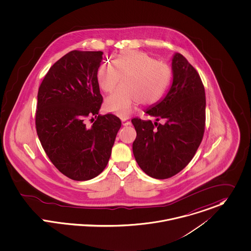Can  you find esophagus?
Masks as SVG:
<instances>
[{
  "label": "esophagus",
  "instance_id": "esophagus-1",
  "mask_svg": "<svg viewBox=\"0 0 251 251\" xmlns=\"http://www.w3.org/2000/svg\"><path fill=\"white\" fill-rule=\"evenodd\" d=\"M121 121H122V125H123V126L131 125V122H130L129 120H127L126 118H121Z\"/></svg>",
  "mask_w": 251,
  "mask_h": 251
}]
</instances>
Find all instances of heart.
<instances>
[{
	"mask_svg": "<svg viewBox=\"0 0 251 251\" xmlns=\"http://www.w3.org/2000/svg\"><path fill=\"white\" fill-rule=\"evenodd\" d=\"M112 63L100 65L97 82L105 93H112L120 77L122 86L105 101L109 112L127 116L140 103L149 106L159 102L170 83V71L165 63L139 51L113 56Z\"/></svg>",
	"mask_w": 251,
	"mask_h": 251,
	"instance_id": "obj_1",
	"label": "heart"
}]
</instances>
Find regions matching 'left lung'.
Returning a JSON list of instances; mask_svg holds the SVG:
<instances>
[{"instance_id":"left-lung-1","label":"left lung","mask_w":251,"mask_h":251,"mask_svg":"<svg viewBox=\"0 0 251 251\" xmlns=\"http://www.w3.org/2000/svg\"><path fill=\"white\" fill-rule=\"evenodd\" d=\"M173 82L166 97L147 110L156 122L133 118L137 131L133 153L150 177L167 179L188 166L202 141L206 120L204 85L183 55L172 58ZM162 120L164 123L159 124Z\"/></svg>"}]
</instances>
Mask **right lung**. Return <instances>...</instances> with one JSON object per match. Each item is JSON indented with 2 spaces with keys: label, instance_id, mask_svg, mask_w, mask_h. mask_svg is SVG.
I'll list each match as a JSON object with an SVG mask.
<instances>
[{
  "label": "right lung",
  "instance_id": "right-lung-1",
  "mask_svg": "<svg viewBox=\"0 0 251 251\" xmlns=\"http://www.w3.org/2000/svg\"><path fill=\"white\" fill-rule=\"evenodd\" d=\"M102 56L101 51L67 53L38 88L35 129L40 143L53 165L76 181L90 180L105 169L121 127L114 114H98L103 103L97 82ZM87 118L94 122L90 127Z\"/></svg>",
  "mask_w": 251,
  "mask_h": 251
}]
</instances>
